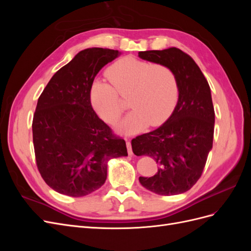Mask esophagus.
<instances>
[{
	"label": "esophagus",
	"instance_id": "1",
	"mask_svg": "<svg viewBox=\"0 0 251 251\" xmlns=\"http://www.w3.org/2000/svg\"><path fill=\"white\" fill-rule=\"evenodd\" d=\"M126 148H127V153L130 156H133L134 153H133V150H132V146H131V142L128 139H126Z\"/></svg>",
	"mask_w": 251,
	"mask_h": 251
}]
</instances>
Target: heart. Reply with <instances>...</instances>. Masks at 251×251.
<instances>
[{
	"label": "heart",
	"mask_w": 251,
	"mask_h": 251,
	"mask_svg": "<svg viewBox=\"0 0 251 251\" xmlns=\"http://www.w3.org/2000/svg\"><path fill=\"white\" fill-rule=\"evenodd\" d=\"M110 79H97L90 91L91 101L105 123L115 124L128 98L134 109L120 125L123 132L133 134L148 124L159 126L170 117L179 98L177 75L169 66L126 57L107 71Z\"/></svg>",
	"instance_id": "1"
}]
</instances>
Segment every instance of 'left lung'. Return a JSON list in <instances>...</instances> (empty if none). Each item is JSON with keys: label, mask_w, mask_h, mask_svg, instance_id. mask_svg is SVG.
I'll list each match as a JSON object with an SVG mask.
<instances>
[{"label": "left lung", "mask_w": 251, "mask_h": 251, "mask_svg": "<svg viewBox=\"0 0 251 251\" xmlns=\"http://www.w3.org/2000/svg\"><path fill=\"white\" fill-rule=\"evenodd\" d=\"M138 55L169 66L179 81L178 102L170 118L132 140L136 156L151 157L159 165L154 176L139 177V182L158 195L185 193L201 177L212 148L215 110L209 85L195 60L176 47L140 51Z\"/></svg>", "instance_id": "left-lung-1"}]
</instances>
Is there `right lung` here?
I'll list each match as a JSON object with an SVG mask.
<instances>
[{
	"label": "right lung",
	"instance_id": "right-lung-1",
	"mask_svg": "<svg viewBox=\"0 0 251 251\" xmlns=\"http://www.w3.org/2000/svg\"><path fill=\"white\" fill-rule=\"evenodd\" d=\"M121 54L89 48L53 75L32 121L36 166L55 192L82 197L101 187L111 158L127 156L126 141L97 116L90 91L96 74Z\"/></svg>",
	"mask_w": 251,
	"mask_h": 251
}]
</instances>
